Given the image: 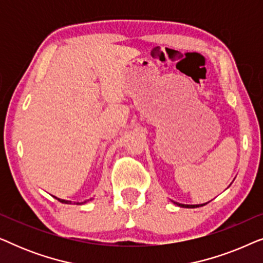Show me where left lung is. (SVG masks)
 <instances>
[{"label": "left lung", "instance_id": "8db88e82", "mask_svg": "<svg viewBox=\"0 0 263 263\" xmlns=\"http://www.w3.org/2000/svg\"><path fill=\"white\" fill-rule=\"evenodd\" d=\"M177 203V202H175ZM179 207H185V208H196V207H200V206H203V204H182V203H177ZM206 204V203H204Z\"/></svg>", "mask_w": 263, "mask_h": 263}]
</instances>
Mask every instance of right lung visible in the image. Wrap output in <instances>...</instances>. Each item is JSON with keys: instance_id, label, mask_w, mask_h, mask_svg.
Returning a JSON list of instances; mask_svg holds the SVG:
<instances>
[{"instance_id": "right-lung-1", "label": "right lung", "mask_w": 263, "mask_h": 263, "mask_svg": "<svg viewBox=\"0 0 263 263\" xmlns=\"http://www.w3.org/2000/svg\"><path fill=\"white\" fill-rule=\"evenodd\" d=\"M55 199H57L60 201V202H62V203H71V201H67V200H62V199H59V197H55ZM86 202V201H85ZM81 203H84V202H81ZM78 204V203H77Z\"/></svg>"}]
</instances>
